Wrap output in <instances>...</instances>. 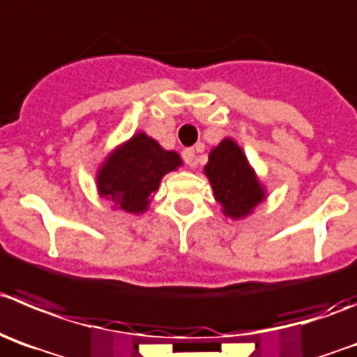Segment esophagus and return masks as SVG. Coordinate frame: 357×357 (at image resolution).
<instances>
[{"label":"esophagus","mask_w":357,"mask_h":357,"mask_svg":"<svg viewBox=\"0 0 357 357\" xmlns=\"http://www.w3.org/2000/svg\"><path fill=\"white\" fill-rule=\"evenodd\" d=\"M183 160L188 163L190 167H194V165H195V149L194 148H186L185 151H183Z\"/></svg>","instance_id":"34e87169"}]
</instances>
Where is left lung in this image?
I'll return each mask as SVG.
<instances>
[{
	"mask_svg": "<svg viewBox=\"0 0 357 357\" xmlns=\"http://www.w3.org/2000/svg\"><path fill=\"white\" fill-rule=\"evenodd\" d=\"M204 174L209 179L215 201L232 220L246 218L266 199V188L238 142L225 137L209 151Z\"/></svg>",
	"mask_w": 357,
	"mask_h": 357,
	"instance_id": "obj_1",
	"label": "left lung"
}]
</instances>
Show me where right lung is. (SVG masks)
Here are the masks:
<instances>
[{
	"instance_id": "1",
	"label": "right lung",
	"mask_w": 357,
	"mask_h": 357,
	"mask_svg": "<svg viewBox=\"0 0 357 357\" xmlns=\"http://www.w3.org/2000/svg\"><path fill=\"white\" fill-rule=\"evenodd\" d=\"M181 165L178 153L163 149L155 139L139 132L103 160L96 172V190L114 209L141 215L148 211L163 176Z\"/></svg>"
}]
</instances>
